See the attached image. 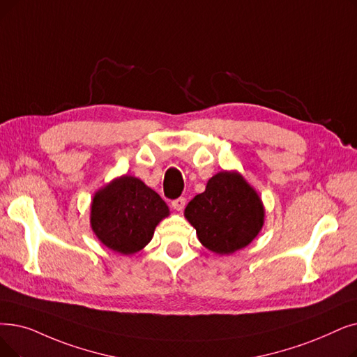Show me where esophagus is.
Listing matches in <instances>:
<instances>
[{
  "label": "esophagus",
  "mask_w": 357,
  "mask_h": 357,
  "mask_svg": "<svg viewBox=\"0 0 357 357\" xmlns=\"http://www.w3.org/2000/svg\"><path fill=\"white\" fill-rule=\"evenodd\" d=\"M185 203H187V199H185L183 197H179V198H176V199L172 201V207H174V210H176V211H182V210L185 208Z\"/></svg>",
  "instance_id": "1"
}]
</instances>
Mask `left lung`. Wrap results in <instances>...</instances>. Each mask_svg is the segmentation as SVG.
<instances>
[{"instance_id": "left-lung-1", "label": "left lung", "mask_w": 357, "mask_h": 357, "mask_svg": "<svg viewBox=\"0 0 357 357\" xmlns=\"http://www.w3.org/2000/svg\"><path fill=\"white\" fill-rule=\"evenodd\" d=\"M208 251L230 255L250 245L264 226L259 194L238 170H222L207 181L183 211Z\"/></svg>"}]
</instances>
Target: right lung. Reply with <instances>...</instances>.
Instances as JSON below:
<instances>
[{
  "label": "right lung",
  "instance_id": "right-lung-1",
  "mask_svg": "<svg viewBox=\"0 0 357 357\" xmlns=\"http://www.w3.org/2000/svg\"><path fill=\"white\" fill-rule=\"evenodd\" d=\"M170 214L160 195L135 176L122 175L98 190L90 206V226L111 251L132 255L151 241Z\"/></svg>",
  "mask_w": 357,
  "mask_h": 357
}]
</instances>
